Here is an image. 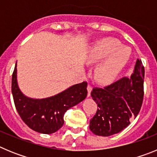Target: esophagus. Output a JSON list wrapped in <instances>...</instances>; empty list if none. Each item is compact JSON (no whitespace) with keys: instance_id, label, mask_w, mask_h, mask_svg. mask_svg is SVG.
Instances as JSON below:
<instances>
[{"instance_id":"esophagus-1","label":"esophagus","mask_w":157,"mask_h":157,"mask_svg":"<svg viewBox=\"0 0 157 157\" xmlns=\"http://www.w3.org/2000/svg\"><path fill=\"white\" fill-rule=\"evenodd\" d=\"M91 91H92V87L90 86H87V97H90V94H91Z\"/></svg>"}]
</instances>
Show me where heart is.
Masks as SVG:
<instances>
[{
	"label": "heart",
	"mask_w": 157,
	"mask_h": 157,
	"mask_svg": "<svg viewBox=\"0 0 157 157\" xmlns=\"http://www.w3.org/2000/svg\"><path fill=\"white\" fill-rule=\"evenodd\" d=\"M131 56V51L120 41L105 37L96 41L87 50L88 63H98L95 71L97 81L110 84L124 69Z\"/></svg>",
	"instance_id": "obj_1"
}]
</instances>
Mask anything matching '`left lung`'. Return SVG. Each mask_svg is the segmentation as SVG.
Returning a JSON list of instances; mask_svg holds the SVG:
<instances>
[{"label":"left lung","instance_id":"1","mask_svg":"<svg viewBox=\"0 0 157 157\" xmlns=\"http://www.w3.org/2000/svg\"><path fill=\"white\" fill-rule=\"evenodd\" d=\"M144 76L145 69L138 59L130 78H123L103 89H93L91 97L98 107L90 121L94 134L109 137L120 133L138 116L143 101Z\"/></svg>","mask_w":157,"mask_h":157}]
</instances>
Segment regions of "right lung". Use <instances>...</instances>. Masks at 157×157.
Returning <instances> with one entry per match:
<instances>
[{
  "instance_id": "1",
  "label": "right lung",
  "mask_w": 157,
  "mask_h": 157,
  "mask_svg": "<svg viewBox=\"0 0 157 157\" xmlns=\"http://www.w3.org/2000/svg\"><path fill=\"white\" fill-rule=\"evenodd\" d=\"M87 83L75 84L56 95L41 99L28 98L22 93L17 82V62L12 78V93L15 106L30 129L41 133H55L63 125V116L67 109L86 98Z\"/></svg>"
}]
</instances>
